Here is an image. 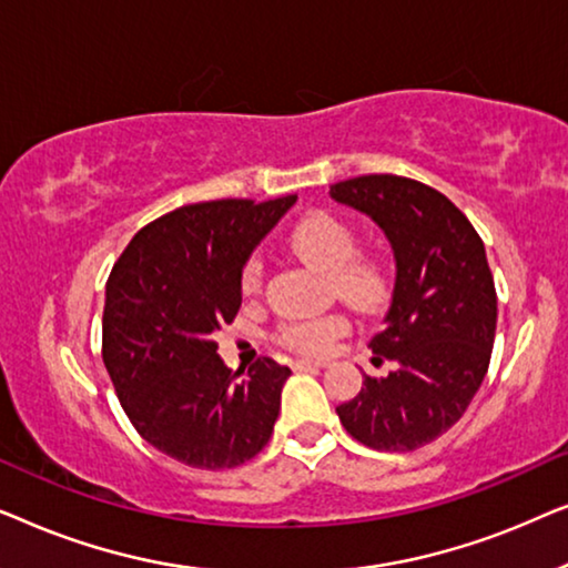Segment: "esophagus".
<instances>
[{
    "label": "esophagus",
    "instance_id": "obj_1",
    "mask_svg": "<svg viewBox=\"0 0 568 568\" xmlns=\"http://www.w3.org/2000/svg\"><path fill=\"white\" fill-rule=\"evenodd\" d=\"M325 367V362L321 359H297L294 362V369H321Z\"/></svg>",
    "mask_w": 568,
    "mask_h": 568
}]
</instances>
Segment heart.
Segmentation results:
<instances>
[{
	"label": "heart",
	"instance_id": "heart-1",
	"mask_svg": "<svg viewBox=\"0 0 568 568\" xmlns=\"http://www.w3.org/2000/svg\"><path fill=\"white\" fill-rule=\"evenodd\" d=\"M290 247L310 268L331 276L336 294L356 310H372L385 294V276L375 261L359 258L356 235L344 220L328 212H310L290 230ZM263 263L258 255L247 258L243 268V292L258 294ZM346 331L341 317L290 323L282 328V341L305 354H317Z\"/></svg>",
	"mask_w": 568,
	"mask_h": 568
}]
</instances>
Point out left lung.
Returning a JSON list of instances; mask_svg holds the SVG:
<instances>
[{"instance_id":"1","label":"left lung","mask_w":568,"mask_h":568,"mask_svg":"<svg viewBox=\"0 0 568 568\" xmlns=\"http://www.w3.org/2000/svg\"><path fill=\"white\" fill-rule=\"evenodd\" d=\"M331 199L367 214L390 243L395 284L356 398L336 414L356 442L385 453L418 449L460 422L484 383L496 333V290L484 240L445 193L400 175H359Z\"/></svg>"}]
</instances>
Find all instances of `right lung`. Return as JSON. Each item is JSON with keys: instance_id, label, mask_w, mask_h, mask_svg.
Segmentation results:
<instances>
[{"instance_id": "add662e5", "label": "right lung", "mask_w": 568, "mask_h": 568, "mask_svg": "<svg viewBox=\"0 0 568 568\" xmlns=\"http://www.w3.org/2000/svg\"><path fill=\"white\" fill-rule=\"evenodd\" d=\"M294 201L175 209L139 230L108 276V375L144 442L189 468H237L274 432L292 369L263 356L240 377L216 354L214 333L235 321L245 263Z\"/></svg>"}]
</instances>
